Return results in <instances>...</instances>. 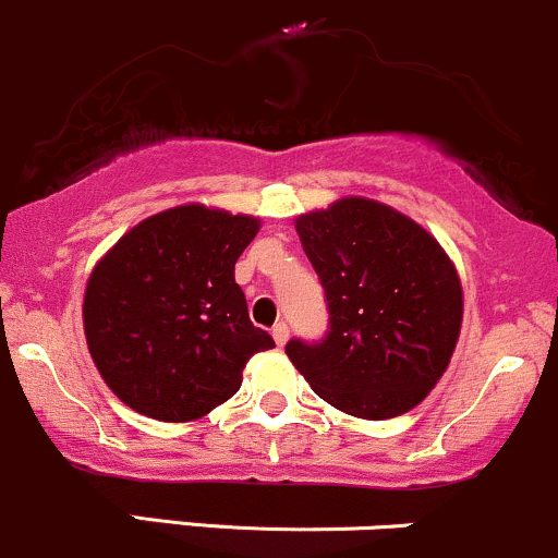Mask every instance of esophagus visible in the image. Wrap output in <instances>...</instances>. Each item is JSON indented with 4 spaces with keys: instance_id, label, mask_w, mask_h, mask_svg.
<instances>
[{
    "instance_id": "34e87169",
    "label": "esophagus",
    "mask_w": 558,
    "mask_h": 558,
    "mask_svg": "<svg viewBox=\"0 0 558 558\" xmlns=\"http://www.w3.org/2000/svg\"><path fill=\"white\" fill-rule=\"evenodd\" d=\"M271 335H274V343H277L279 349H281V345L287 343V338H290V329H287L284 322H279V325L271 329Z\"/></svg>"
}]
</instances>
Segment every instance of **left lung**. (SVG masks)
I'll list each match as a JSON object with an SVG mask.
<instances>
[{
    "mask_svg": "<svg viewBox=\"0 0 558 558\" xmlns=\"http://www.w3.org/2000/svg\"><path fill=\"white\" fill-rule=\"evenodd\" d=\"M329 308L322 343L287 356L316 397L364 421L410 412L447 373L463 325V287L434 233L399 209L343 196L295 218Z\"/></svg>",
    "mask_w": 558,
    "mask_h": 558,
    "instance_id": "8db88e82",
    "label": "left lung"
}]
</instances>
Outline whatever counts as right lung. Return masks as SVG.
Listing matches in <instances>:
<instances>
[{
  "instance_id": "1",
  "label": "right lung",
  "mask_w": 558,
  "mask_h": 558,
  "mask_svg": "<svg viewBox=\"0 0 558 558\" xmlns=\"http://www.w3.org/2000/svg\"><path fill=\"white\" fill-rule=\"evenodd\" d=\"M260 218L199 202L133 226L95 263L82 319L89 356L130 410L189 423L229 401L274 338L250 322L233 266Z\"/></svg>"
}]
</instances>
